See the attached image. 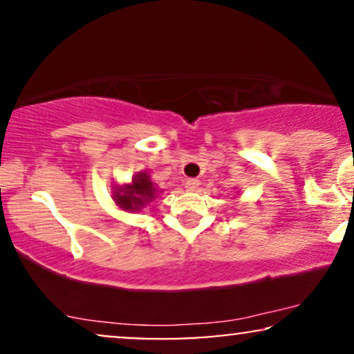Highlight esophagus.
<instances>
[{
    "label": "esophagus",
    "mask_w": 354,
    "mask_h": 354,
    "mask_svg": "<svg viewBox=\"0 0 354 354\" xmlns=\"http://www.w3.org/2000/svg\"><path fill=\"white\" fill-rule=\"evenodd\" d=\"M185 186H186V189H188V191H196L198 186H200V180H194V178H189V180H186Z\"/></svg>",
    "instance_id": "obj_1"
}]
</instances>
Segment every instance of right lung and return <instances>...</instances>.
<instances>
[{"mask_svg": "<svg viewBox=\"0 0 354 354\" xmlns=\"http://www.w3.org/2000/svg\"><path fill=\"white\" fill-rule=\"evenodd\" d=\"M154 193H156V189H154L153 183L149 181V176L141 173L133 178L131 185L115 191V200L123 209L135 211L143 208L145 203L151 201Z\"/></svg>", "mask_w": 354, "mask_h": 354, "instance_id": "add662e5", "label": "right lung"}]
</instances>
